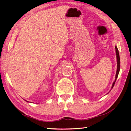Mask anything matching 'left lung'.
Masks as SVG:
<instances>
[{"label": "left lung", "instance_id": "left-lung-1", "mask_svg": "<svg viewBox=\"0 0 131 131\" xmlns=\"http://www.w3.org/2000/svg\"><path fill=\"white\" fill-rule=\"evenodd\" d=\"M115 49H116V57H117V71H116V78H115V81L113 82L112 88H111V90L112 89V88H113L114 85H115V83L116 82V79L118 77V73L119 72V70H120V58H119V52H118V50L117 49V46H115Z\"/></svg>", "mask_w": 131, "mask_h": 131}]
</instances>
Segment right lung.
Wrapping results in <instances>:
<instances>
[{"label":"right lung","instance_id":"add662e5","mask_svg":"<svg viewBox=\"0 0 131 131\" xmlns=\"http://www.w3.org/2000/svg\"><path fill=\"white\" fill-rule=\"evenodd\" d=\"M27 102H28V101H27Z\"/></svg>","mask_w":131,"mask_h":131}]
</instances>
